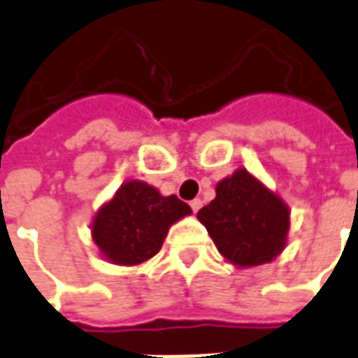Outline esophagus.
I'll list each match as a JSON object with an SVG mask.
<instances>
[{
    "label": "esophagus",
    "instance_id": "1",
    "mask_svg": "<svg viewBox=\"0 0 358 358\" xmlns=\"http://www.w3.org/2000/svg\"><path fill=\"white\" fill-rule=\"evenodd\" d=\"M201 206H203V201H201L200 198H194V200L190 201V208H192V211H194V213H198V211H200Z\"/></svg>",
    "mask_w": 358,
    "mask_h": 358
}]
</instances>
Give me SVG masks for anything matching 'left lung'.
Returning a JSON list of instances; mask_svg holds the SVG:
<instances>
[{
    "instance_id": "8db88e82",
    "label": "left lung",
    "mask_w": 358,
    "mask_h": 358,
    "mask_svg": "<svg viewBox=\"0 0 358 358\" xmlns=\"http://www.w3.org/2000/svg\"><path fill=\"white\" fill-rule=\"evenodd\" d=\"M198 219L220 255L241 268L266 264L287 245V203L247 169L217 185L215 200L198 211Z\"/></svg>"
}]
</instances>
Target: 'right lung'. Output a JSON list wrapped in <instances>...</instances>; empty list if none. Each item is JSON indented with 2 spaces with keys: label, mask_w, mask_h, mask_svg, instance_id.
Wrapping results in <instances>:
<instances>
[{
  "label": "right lung",
  "mask_w": 358,
  "mask_h": 358,
  "mask_svg": "<svg viewBox=\"0 0 358 358\" xmlns=\"http://www.w3.org/2000/svg\"><path fill=\"white\" fill-rule=\"evenodd\" d=\"M190 213L189 203L176 194L162 196L147 182L128 181L94 217V243L113 264H141L160 251L169 227Z\"/></svg>",
  "instance_id": "obj_1"
}]
</instances>
